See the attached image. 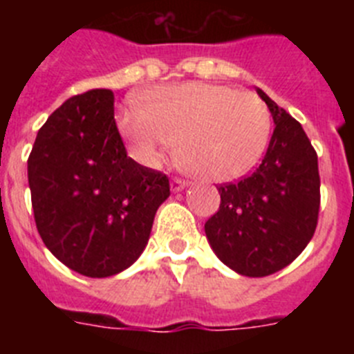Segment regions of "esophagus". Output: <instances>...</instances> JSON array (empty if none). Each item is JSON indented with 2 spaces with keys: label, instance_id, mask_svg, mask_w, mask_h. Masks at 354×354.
Returning a JSON list of instances; mask_svg holds the SVG:
<instances>
[{
  "label": "esophagus",
  "instance_id": "obj_1",
  "mask_svg": "<svg viewBox=\"0 0 354 354\" xmlns=\"http://www.w3.org/2000/svg\"><path fill=\"white\" fill-rule=\"evenodd\" d=\"M186 186H187V180L180 179V177H174V179H171V183H170L171 192H183Z\"/></svg>",
  "mask_w": 354,
  "mask_h": 354
}]
</instances>
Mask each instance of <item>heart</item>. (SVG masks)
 <instances>
[{
    "instance_id": "1",
    "label": "heart",
    "mask_w": 354,
    "mask_h": 354,
    "mask_svg": "<svg viewBox=\"0 0 354 354\" xmlns=\"http://www.w3.org/2000/svg\"><path fill=\"white\" fill-rule=\"evenodd\" d=\"M118 126L133 156L145 167H158L179 142L180 161L193 174L207 180H230L262 158L271 117L255 93L184 83L156 90L149 108L127 104Z\"/></svg>"
}]
</instances>
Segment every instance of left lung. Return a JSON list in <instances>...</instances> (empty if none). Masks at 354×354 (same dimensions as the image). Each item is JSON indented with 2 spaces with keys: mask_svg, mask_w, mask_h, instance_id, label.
<instances>
[{
  "mask_svg": "<svg viewBox=\"0 0 354 354\" xmlns=\"http://www.w3.org/2000/svg\"><path fill=\"white\" fill-rule=\"evenodd\" d=\"M274 120L259 168L218 186L220 209L205 236L223 264L245 277H268L289 266L310 243L321 205L317 152L303 131L261 88Z\"/></svg>",
  "mask_w": 354,
  "mask_h": 354,
  "instance_id": "8db88e82",
  "label": "left lung"
}]
</instances>
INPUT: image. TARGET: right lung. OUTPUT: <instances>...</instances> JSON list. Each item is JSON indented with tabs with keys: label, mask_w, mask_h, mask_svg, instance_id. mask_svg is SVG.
<instances>
[{
	"label": "right lung",
	"mask_w": 354,
	"mask_h": 354,
	"mask_svg": "<svg viewBox=\"0 0 354 354\" xmlns=\"http://www.w3.org/2000/svg\"><path fill=\"white\" fill-rule=\"evenodd\" d=\"M113 102L106 88L67 99L40 127L28 158L44 245L90 278L120 273L140 257L156 211L170 196L167 175L127 156Z\"/></svg>",
	"instance_id": "1"
}]
</instances>
